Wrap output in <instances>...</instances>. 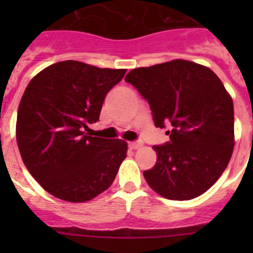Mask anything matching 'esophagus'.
<instances>
[{
	"label": "esophagus",
	"instance_id": "obj_1",
	"mask_svg": "<svg viewBox=\"0 0 253 253\" xmlns=\"http://www.w3.org/2000/svg\"><path fill=\"white\" fill-rule=\"evenodd\" d=\"M143 143L140 142V140H138V142H131L128 143V147H130L131 150H138L139 147H142Z\"/></svg>",
	"mask_w": 253,
	"mask_h": 253
}]
</instances>
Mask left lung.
Returning a JSON list of instances; mask_svg holds the SVG:
<instances>
[{
  "label": "left lung",
  "instance_id": "8db88e82",
  "mask_svg": "<svg viewBox=\"0 0 253 253\" xmlns=\"http://www.w3.org/2000/svg\"><path fill=\"white\" fill-rule=\"evenodd\" d=\"M150 103L169 142L154 146L158 160L144 170L151 188L168 200H192L211 188L234 150V103L211 69L172 60L132 69L125 79Z\"/></svg>",
  "mask_w": 253,
  "mask_h": 253
}]
</instances>
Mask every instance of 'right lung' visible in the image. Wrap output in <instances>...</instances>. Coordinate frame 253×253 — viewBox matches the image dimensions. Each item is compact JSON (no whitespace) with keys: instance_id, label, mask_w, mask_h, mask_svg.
Segmentation results:
<instances>
[{"instance_id":"right-lung-1","label":"right lung","mask_w":253,"mask_h":253,"mask_svg":"<svg viewBox=\"0 0 253 253\" xmlns=\"http://www.w3.org/2000/svg\"><path fill=\"white\" fill-rule=\"evenodd\" d=\"M125 73L67 60L43 69L26 87L18 107V148L31 176L53 197L86 202L113 184L126 142L85 131Z\"/></svg>"}]
</instances>
